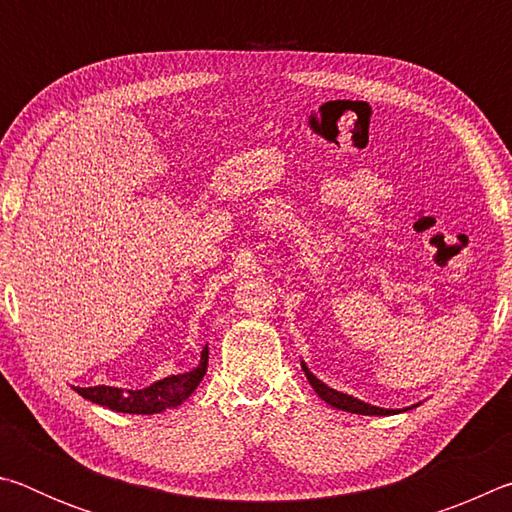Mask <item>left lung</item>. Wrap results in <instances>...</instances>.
Segmentation results:
<instances>
[{"label":"left lung","mask_w":512,"mask_h":512,"mask_svg":"<svg viewBox=\"0 0 512 512\" xmlns=\"http://www.w3.org/2000/svg\"><path fill=\"white\" fill-rule=\"evenodd\" d=\"M302 370H305L309 384L314 386V391L318 393L320 400H325L327 404H332L334 409H341V411H348V413H359V415H391V413H395L393 409H379V406H370L366 402L357 400V397L334 391V388H329L327 384H323V381L311 375L305 363H302Z\"/></svg>","instance_id":"1"}]
</instances>
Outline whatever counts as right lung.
<instances>
[{
  "instance_id": "right-lung-1",
  "label": "right lung",
  "mask_w": 512,
  "mask_h": 512,
  "mask_svg": "<svg viewBox=\"0 0 512 512\" xmlns=\"http://www.w3.org/2000/svg\"><path fill=\"white\" fill-rule=\"evenodd\" d=\"M205 372H207V345L203 348L198 368H194L192 372H185V375H173V377L155 381L153 386L142 388V391L124 393L121 388H115V386H90V388H74V391L83 395L85 400L108 406L112 411L151 415V413H160L164 409H173V406L183 404L187 397L196 391V386L201 384Z\"/></svg>"
}]
</instances>
